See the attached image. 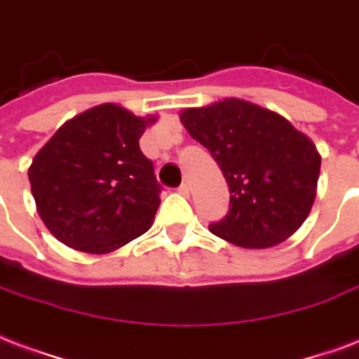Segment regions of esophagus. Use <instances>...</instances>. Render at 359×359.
Returning <instances> with one entry per match:
<instances>
[{"instance_id":"obj_1","label":"esophagus","mask_w":359,"mask_h":359,"mask_svg":"<svg viewBox=\"0 0 359 359\" xmlns=\"http://www.w3.org/2000/svg\"><path fill=\"white\" fill-rule=\"evenodd\" d=\"M180 194H183V196H189V191H191V187H189V183H183V185H180Z\"/></svg>"}]
</instances>
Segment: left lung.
I'll use <instances>...</instances> for the list:
<instances>
[{
  "label": "left lung",
  "instance_id": "8db88e82",
  "mask_svg": "<svg viewBox=\"0 0 359 359\" xmlns=\"http://www.w3.org/2000/svg\"><path fill=\"white\" fill-rule=\"evenodd\" d=\"M180 119L229 183L230 210L211 234L241 249H269L304 224L322 159L309 136L279 112L238 97L183 108Z\"/></svg>",
  "mask_w": 359,
  "mask_h": 359
}]
</instances>
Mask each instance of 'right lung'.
<instances>
[{"label":"right lung","mask_w":359,"mask_h":359,"mask_svg":"<svg viewBox=\"0 0 359 359\" xmlns=\"http://www.w3.org/2000/svg\"><path fill=\"white\" fill-rule=\"evenodd\" d=\"M157 114L104 102L67 119L27 168L39 217L63 245L107 255L154 224L161 185L140 151Z\"/></svg>","instance_id":"1"}]
</instances>
